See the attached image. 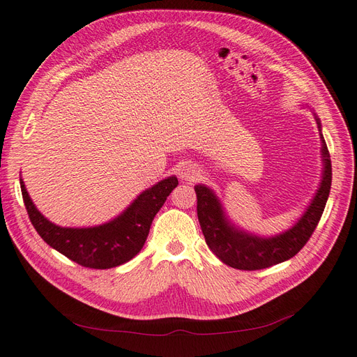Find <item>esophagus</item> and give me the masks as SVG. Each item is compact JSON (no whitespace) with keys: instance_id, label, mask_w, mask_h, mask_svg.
<instances>
[{"instance_id":"obj_1","label":"esophagus","mask_w":357,"mask_h":357,"mask_svg":"<svg viewBox=\"0 0 357 357\" xmlns=\"http://www.w3.org/2000/svg\"><path fill=\"white\" fill-rule=\"evenodd\" d=\"M199 176V172L195 167H187L181 172V178L185 181H195Z\"/></svg>"}]
</instances>
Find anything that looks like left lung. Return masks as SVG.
Here are the masks:
<instances>
[{"instance_id":"1","label":"left lung","mask_w":357,"mask_h":357,"mask_svg":"<svg viewBox=\"0 0 357 357\" xmlns=\"http://www.w3.org/2000/svg\"><path fill=\"white\" fill-rule=\"evenodd\" d=\"M317 119L321 132V123ZM321 135V155L324 169L317 195L312 199L292 228L272 237H260L233 225L227 218L225 210L211 188L202 184L195 185L197 196V219L201 223L205 242L210 250L228 266L242 271L264 269L292 259L303 250L313 234L326 208L331 187V161L324 137Z\"/></svg>"}]
</instances>
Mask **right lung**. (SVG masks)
Masks as SVG:
<instances>
[{
  "mask_svg": "<svg viewBox=\"0 0 357 357\" xmlns=\"http://www.w3.org/2000/svg\"><path fill=\"white\" fill-rule=\"evenodd\" d=\"M20 184L31 225L47 245L85 268L109 269L134 259L141 251L153 218L178 185V178L169 176L160 181L137 196L120 216L89 228L54 225L33 204L22 179Z\"/></svg>",
  "mask_w": 357,
  "mask_h": 357,
  "instance_id": "add662e5",
  "label": "right lung"
}]
</instances>
